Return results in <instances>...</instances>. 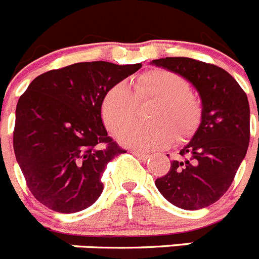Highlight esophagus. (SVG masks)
<instances>
[{
    "label": "esophagus",
    "mask_w": 259,
    "mask_h": 259,
    "mask_svg": "<svg viewBox=\"0 0 259 259\" xmlns=\"http://www.w3.org/2000/svg\"><path fill=\"white\" fill-rule=\"evenodd\" d=\"M131 153H132V154H134V155H136V157L139 158L140 161H143V162L148 161V159H149V157H150L149 154H145V153L137 152V150H131Z\"/></svg>",
    "instance_id": "obj_1"
}]
</instances>
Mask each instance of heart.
<instances>
[{
    "label": "heart",
    "mask_w": 259,
    "mask_h": 259,
    "mask_svg": "<svg viewBox=\"0 0 259 259\" xmlns=\"http://www.w3.org/2000/svg\"><path fill=\"white\" fill-rule=\"evenodd\" d=\"M146 101L152 105L146 111L145 125L124 128L119 143L137 150L149 152L167 145L171 137L176 140L191 134L200 118V105L188 92V83L180 75L163 68L148 70L125 87L116 84L110 88L101 102L105 127L116 134L132 122L136 106Z\"/></svg>",
    "instance_id": "obj_1"
}]
</instances>
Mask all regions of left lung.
I'll use <instances>...</instances> for the list:
<instances>
[{"label":"left lung","mask_w":259,"mask_h":259,"mask_svg":"<svg viewBox=\"0 0 259 259\" xmlns=\"http://www.w3.org/2000/svg\"><path fill=\"white\" fill-rule=\"evenodd\" d=\"M187 79L201 98L197 131L171 162L168 172L155 187L168 202L184 210H198L223 196L250 140L248 97L227 71L185 57H166L150 62Z\"/></svg>","instance_id":"left-lung-1"}]
</instances>
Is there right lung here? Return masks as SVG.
I'll return each mask as SVG.
<instances>
[{"mask_svg": "<svg viewBox=\"0 0 259 259\" xmlns=\"http://www.w3.org/2000/svg\"><path fill=\"white\" fill-rule=\"evenodd\" d=\"M141 66L80 62L41 74L20 96L14 153L27 187L42 205L70 214L101 196L105 167L125 152L104 127L102 98Z\"/></svg>", "mask_w": 259, "mask_h": 259, "instance_id": "add662e5", "label": "right lung"}]
</instances>
